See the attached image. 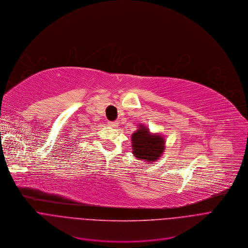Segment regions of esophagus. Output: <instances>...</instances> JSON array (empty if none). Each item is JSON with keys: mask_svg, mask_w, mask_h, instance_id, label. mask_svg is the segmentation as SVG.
<instances>
[{"mask_svg": "<svg viewBox=\"0 0 248 248\" xmlns=\"http://www.w3.org/2000/svg\"><path fill=\"white\" fill-rule=\"evenodd\" d=\"M108 125H109L110 127H112V128H117V127H118V122H117V121H113V122L109 121V122H108Z\"/></svg>", "mask_w": 248, "mask_h": 248, "instance_id": "1", "label": "esophagus"}]
</instances>
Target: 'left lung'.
<instances>
[{"mask_svg":"<svg viewBox=\"0 0 248 248\" xmlns=\"http://www.w3.org/2000/svg\"><path fill=\"white\" fill-rule=\"evenodd\" d=\"M132 151L136 158L146 163H153L159 159L165 150V140L159 134H152L144 125H139V129L133 133Z\"/></svg>","mask_w":248,"mask_h":248,"instance_id":"left-lung-1","label":"left lung"}]
</instances>
